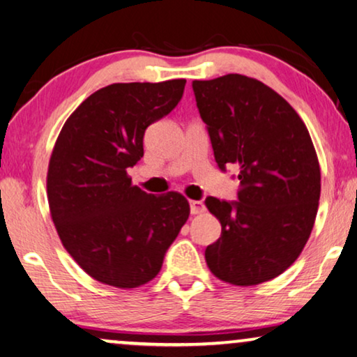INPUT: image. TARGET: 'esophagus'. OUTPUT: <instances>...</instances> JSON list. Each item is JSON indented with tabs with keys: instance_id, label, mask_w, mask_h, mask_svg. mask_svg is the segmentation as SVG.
<instances>
[{
	"instance_id": "34e87169",
	"label": "esophagus",
	"mask_w": 357,
	"mask_h": 357,
	"mask_svg": "<svg viewBox=\"0 0 357 357\" xmlns=\"http://www.w3.org/2000/svg\"><path fill=\"white\" fill-rule=\"evenodd\" d=\"M189 204H190V213L192 215H199L205 210V205L200 202V200H190Z\"/></svg>"
}]
</instances>
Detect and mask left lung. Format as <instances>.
Listing matches in <instances>:
<instances>
[{
	"label": "left lung",
	"mask_w": 357,
	"mask_h": 357,
	"mask_svg": "<svg viewBox=\"0 0 357 357\" xmlns=\"http://www.w3.org/2000/svg\"><path fill=\"white\" fill-rule=\"evenodd\" d=\"M218 167L239 168V202L207 197L222 236L205 249L215 277L234 286L277 278L303 252L317 217L320 165L296 109L241 74L194 80Z\"/></svg>",
	"instance_id": "left-lung-1"
}]
</instances>
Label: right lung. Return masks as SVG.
Listing matches in <instances>:
<instances>
[{"label": "right lung", "instance_id": "1", "mask_svg": "<svg viewBox=\"0 0 357 357\" xmlns=\"http://www.w3.org/2000/svg\"><path fill=\"white\" fill-rule=\"evenodd\" d=\"M185 79L112 84L85 98L66 119L48 163L52 220L85 273L114 288L157 277L167 249L188 222L179 192L152 195L128 168L144 157V134L183 97Z\"/></svg>", "mask_w": 357, "mask_h": 357}]
</instances>
